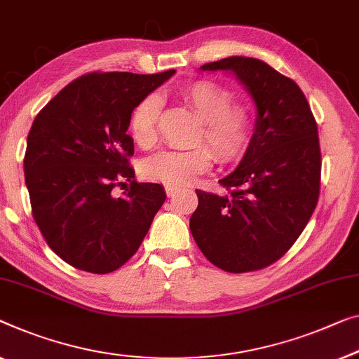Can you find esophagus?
Here are the masks:
<instances>
[{
	"mask_svg": "<svg viewBox=\"0 0 359 359\" xmlns=\"http://www.w3.org/2000/svg\"><path fill=\"white\" fill-rule=\"evenodd\" d=\"M165 194H168L169 198H174L179 194V189H175V187H165Z\"/></svg>",
	"mask_w": 359,
	"mask_h": 359,
	"instance_id": "esophagus-1",
	"label": "esophagus"
}]
</instances>
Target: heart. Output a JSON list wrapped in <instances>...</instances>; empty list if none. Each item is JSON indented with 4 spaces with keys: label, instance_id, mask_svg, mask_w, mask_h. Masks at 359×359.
Instances as JSON below:
<instances>
[{
    "label": "heart",
    "instance_id": "1",
    "mask_svg": "<svg viewBox=\"0 0 359 359\" xmlns=\"http://www.w3.org/2000/svg\"><path fill=\"white\" fill-rule=\"evenodd\" d=\"M180 96L201 119L196 142L206 143L191 149H165L143 163V174L168 187H184L206 174L214 154L222 164L237 163L245 156L253 140L255 117L250 106L233 101V92L212 80L200 79L180 88ZM161 103L156 95H148L133 108L128 130L142 148L156 143ZM212 148L210 149L209 147Z\"/></svg>",
    "mask_w": 359,
    "mask_h": 359
}]
</instances>
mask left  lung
<instances>
[{
    "instance_id": "8db88e82",
    "label": "left lung",
    "mask_w": 359,
    "mask_h": 359,
    "mask_svg": "<svg viewBox=\"0 0 359 359\" xmlns=\"http://www.w3.org/2000/svg\"><path fill=\"white\" fill-rule=\"evenodd\" d=\"M201 69L233 72L253 96L258 117L242 163L219 180L226 195L196 190L190 231L219 269L233 274L264 269L292 248L316 210V119L302 88L263 61L232 56Z\"/></svg>"
}]
</instances>
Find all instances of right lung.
Segmentation results:
<instances>
[{"instance_id": "right-lung-1", "label": "right lung", "mask_w": 359, "mask_h": 359, "mask_svg": "<svg viewBox=\"0 0 359 359\" xmlns=\"http://www.w3.org/2000/svg\"><path fill=\"white\" fill-rule=\"evenodd\" d=\"M174 72L85 74L36 114L24 156L32 216L67 264L109 274L140 248L165 194L135 180L128 121ZM126 180L131 185L116 197Z\"/></svg>"}]
</instances>
